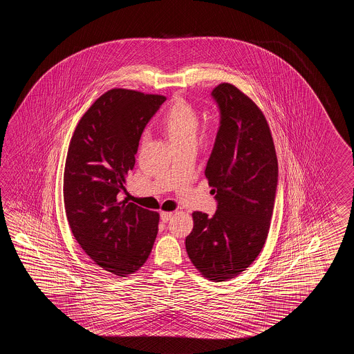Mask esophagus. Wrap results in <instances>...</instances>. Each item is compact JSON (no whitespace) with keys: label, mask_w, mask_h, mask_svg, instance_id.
Listing matches in <instances>:
<instances>
[{"label":"esophagus","mask_w":354,"mask_h":354,"mask_svg":"<svg viewBox=\"0 0 354 354\" xmlns=\"http://www.w3.org/2000/svg\"><path fill=\"white\" fill-rule=\"evenodd\" d=\"M172 216H174V212H166V211H162V212H160V220H162L163 223H167Z\"/></svg>","instance_id":"esophagus-1"}]
</instances>
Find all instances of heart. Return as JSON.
<instances>
[{
	"instance_id": "obj_1",
	"label": "heart",
	"mask_w": 354,
	"mask_h": 354,
	"mask_svg": "<svg viewBox=\"0 0 354 354\" xmlns=\"http://www.w3.org/2000/svg\"><path fill=\"white\" fill-rule=\"evenodd\" d=\"M162 128L166 130L171 142L176 145L197 140L200 118L195 107L183 98H177L162 119Z\"/></svg>"
}]
</instances>
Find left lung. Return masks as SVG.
<instances>
[{
  "label": "left lung",
  "mask_w": 354,
  "mask_h": 354,
  "mask_svg": "<svg viewBox=\"0 0 354 354\" xmlns=\"http://www.w3.org/2000/svg\"><path fill=\"white\" fill-rule=\"evenodd\" d=\"M211 96L220 127L205 176L218 210L195 211L186 238L191 262L211 281L234 279L256 259L268 235L279 183L271 130L258 106L230 83Z\"/></svg>",
  "instance_id": "1"
}]
</instances>
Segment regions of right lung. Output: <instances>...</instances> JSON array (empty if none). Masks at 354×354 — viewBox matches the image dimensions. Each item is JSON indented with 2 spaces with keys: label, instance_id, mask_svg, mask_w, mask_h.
I'll return each mask as SVG.
<instances>
[{
  "label": "right lung",
  "instance_id": "right-lung-1",
  "mask_svg": "<svg viewBox=\"0 0 354 354\" xmlns=\"http://www.w3.org/2000/svg\"><path fill=\"white\" fill-rule=\"evenodd\" d=\"M165 96L113 88L93 102L68 148L63 200L84 253L105 271L127 277L148 259L159 214L121 200L145 125Z\"/></svg>",
  "mask_w": 354,
  "mask_h": 354
}]
</instances>
